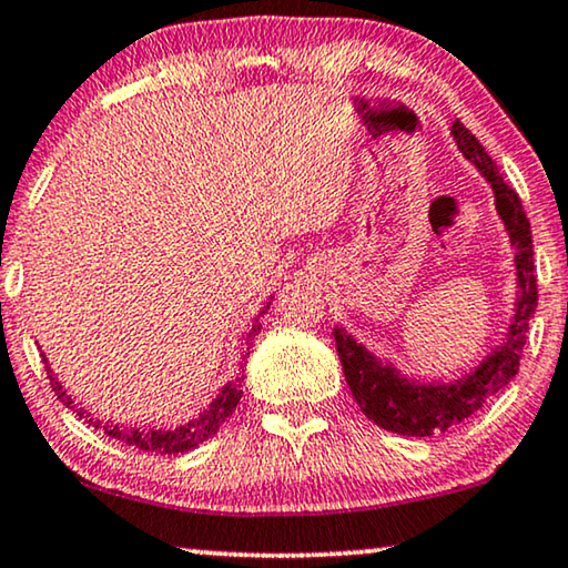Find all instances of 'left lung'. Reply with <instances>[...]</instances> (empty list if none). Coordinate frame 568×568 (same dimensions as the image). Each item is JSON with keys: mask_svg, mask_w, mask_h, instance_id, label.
Segmentation results:
<instances>
[{"mask_svg": "<svg viewBox=\"0 0 568 568\" xmlns=\"http://www.w3.org/2000/svg\"><path fill=\"white\" fill-rule=\"evenodd\" d=\"M453 136L463 158L478 168V173L486 178L494 191L496 212H499L509 243L515 247L517 302L501 346H496L476 369L455 383H418L414 377H403L393 364H383L375 354L367 352L352 333L333 328L336 352L344 364V377L346 385L352 387L354 400L359 403L364 416L387 432L403 434V437H432V434L447 432L449 426H457L470 414H476L504 385H509V379L519 369V359H523L527 325L538 307L532 232L523 201L515 189L504 183L494 160L460 121L453 123Z\"/></svg>", "mask_w": 568, "mask_h": 568, "instance_id": "1", "label": "left lung"}]
</instances>
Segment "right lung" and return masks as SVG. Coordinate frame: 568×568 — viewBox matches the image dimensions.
I'll list each match as a JSON object with an SVG mask.
<instances>
[{"label": "right lung", "instance_id": "1", "mask_svg": "<svg viewBox=\"0 0 568 568\" xmlns=\"http://www.w3.org/2000/svg\"><path fill=\"white\" fill-rule=\"evenodd\" d=\"M266 310H268V305L261 310V315L266 313ZM258 331H261V321H255L251 333H247V344H253V338L258 336ZM43 362H45V356H43ZM45 375H49L51 387H53V393L59 395V400L64 403L67 408H72L77 416L84 418V424L95 426V429H103L108 437L126 442L129 447L144 449V453H154V455H178V453H189V449L199 447L201 442H206L209 437H214V434L220 432V426L227 422V418L232 416V410L237 408L240 398H243V377H235L222 387L220 395L209 403V408L204 410V414H199V418H191V422H185L181 426H170V429H144V426H119L111 422H100V418L88 414L84 408L74 406L72 395H69L64 387H61L59 379L53 377L49 362H45Z\"/></svg>", "mask_w": 568, "mask_h": 568}]
</instances>
